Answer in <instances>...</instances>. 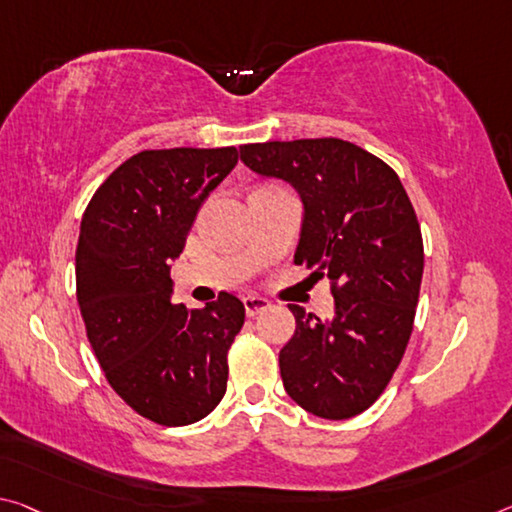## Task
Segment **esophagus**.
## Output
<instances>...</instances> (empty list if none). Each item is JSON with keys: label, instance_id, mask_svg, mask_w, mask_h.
Segmentation results:
<instances>
[{"label": "esophagus", "instance_id": "esophagus-1", "mask_svg": "<svg viewBox=\"0 0 512 512\" xmlns=\"http://www.w3.org/2000/svg\"><path fill=\"white\" fill-rule=\"evenodd\" d=\"M243 307H246V314L248 316H257V314H262V312L269 310L271 303L266 298H262V296H246V298H243Z\"/></svg>", "mask_w": 512, "mask_h": 512}]
</instances>
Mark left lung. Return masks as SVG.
Listing matches in <instances>:
<instances>
[{
  "label": "left lung",
  "instance_id": "obj_1",
  "mask_svg": "<svg viewBox=\"0 0 512 512\" xmlns=\"http://www.w3.org/2000/svg\"><path fill=\"white\" fill-rule=\"evenodd\" d=\"M253 173L291 184L303 202L294 255L328 280L335 314L321 321L289 305L296 332L280 376L300 408L351 419L383 394L410 342L424 273L412 202L385 161L342 139L241 145Z\"/></svg>",
  "mask_w": 512,
  "mask_h": 512
}]
</instances>
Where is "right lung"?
I'll return each instance as SVG.
<instances>
[{
    "instance_id": "add662e5",
    "label": "right lung",
    "mask_w": 512,
    "mask_h": 512,
    "mask_svg": "<svg viewBox=\"0 0 512 512\" xmlns=\"http://www.w3.org/2000/svg\"><path fill=\"white\" fill-rule=\"evenodd\" d=\"M237 161V148L143 150L113 170L81 218L77 300L88 342L120 399L154 424H193L225 394L246 310L225 291L202 310L175 305L170 262Z\"/></svg>"
}]
</instances>
